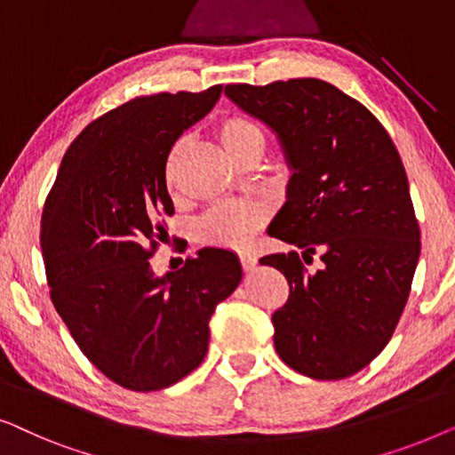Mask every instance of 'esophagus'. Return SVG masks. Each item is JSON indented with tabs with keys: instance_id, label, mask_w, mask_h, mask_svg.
I'll list each match as a JSON object with an SVG mask.
<instances>
[{
	"instance_id": "1",
	"label": "esophagus",
	"mask_w": 455,
	"mask_h": 455,
	"mask_svg": "<svg viewBox=\"0 0 455 455\" xmlns=\"http://www.w3.org/2000/svg\"><path fill=\"white\" fill-rule=\"evenodd\" d=\"M239 261H241L243 270H253L255 264H258V255L251 251H243V253H239Z\"/></svg>"
}]
</instances>
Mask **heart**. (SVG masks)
I'll use <instances>...</instances> for the list:
<instances>
[{
	"label": "heart",
	"instance_id": "1",
	"mask_svg": "<svg viewBox=\"0 0 455 455\" xmlns=\"http://www.w3.org/2000/svg\"><path fill=\"white\" fill-rule=\"evenodd\" d=\"M216 138L225 150L236 161L243 163L247 156L261 155L264 150V132L249 117L239 113L225 115L216 124ZM185 148V138L175 140L164 161L166 183L175 181V166ZM267 208L255 200H230L210 208L197 222V236L208 245L241 249L247 247L255 233L264 227Z\"/></svg>",
	"mask_w": 455,
	"mask_h": 455
}]
</instances>
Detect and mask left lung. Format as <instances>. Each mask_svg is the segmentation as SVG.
Listing matches in <instances>:
<instances>
[{"instance_id":"obj_1","label":"left lung","mask_w":455,"mask_h":455,"mask_svg":"<svg viewBox=\"0 0 455 455\" xmlns=\"http://www.w3.org/2000/svg\"><path fill=\"white\" fill-rule=\"evenodd\" d=\"M227 97L278 133L292 169L267 233L303 253L261 264L289 280L274 311L278 356L311 379H344L386 348L411 294L420 228L395 146L367 107L317 78L227 84ZM324 261L306 270L312 255Z\"/></svg>"}]
</instances>
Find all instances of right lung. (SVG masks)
<instances>
[{
  "label": "right lung",
  "instance_id": "right-lung-1",
  "mask_svg": "<svg viewBox=\"0 0 455 455\" xmlns=\"http://www.w3.org/2000/svg\"><path fill=\"white\" fill-rule=\"evenodd\" d=\"M220 92L222 84L150 94L100 115L63 155L44 200L51 300L88 361L133 392L169 387L204 361L210 317L241 283L239 259L227 249H202L163 278L148 261L163 219L175 214L166 155Z\"/></svg>",
  "mask_w": 455,
  "mask_h": 455
}]
</instances>
